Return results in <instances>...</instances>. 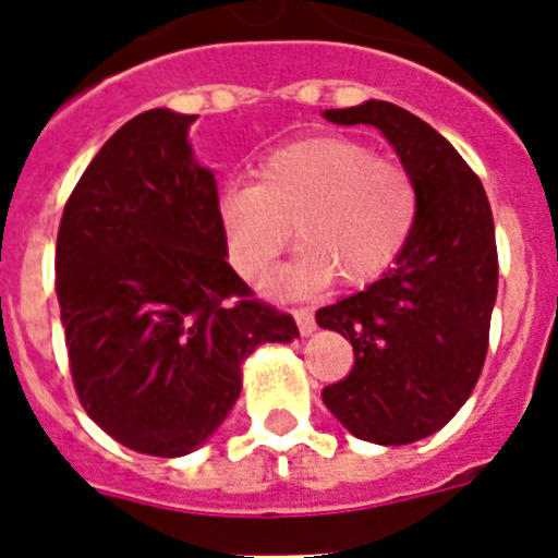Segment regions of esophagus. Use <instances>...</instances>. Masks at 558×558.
<instances>
[{
	"label": "esophagus",
	"instance_id": "obj_1",
	"mask_svg": "<svg viewBox=\"0 0 558 558\" xmlns=\"http://www.w3.org/2000/svg\"><path fill=\"white\" fill-rule=\"evenodd\" d=\"M294 318H296V326H300L302 337H311L315 331V315L311 307H296Z\"/></svg>",
	"mask_w": 558,
	"mask_h": 558
}]
</instances>
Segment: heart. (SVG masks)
<instances>
[{"mask_svg": "<svg viewBox=\"0 0 558 558\" xmlns=\"http://www.w3.org/2000/svg\"><path fill=\"white\" fill-rule=\"evenodd\" d=\"M216 216L229 262L243 278H258L294 227L305 245L264 289L302 296L335 275L348 286L380 278L408 245L418 189L402 165L378 159L367 145L318 137L269 154L256 167V183L227 185Z\"/></svg>", "mask_w": 558, "mask_h": 558, "instance_id": "b5f03b06", "label": "heart"}]
</instances>
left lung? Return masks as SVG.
Masks as SVG:
<instances>
[{"instance_id": "obj_1", "label": "left lung", "mask_w": 558, "mask_h": 558, "mask_svg": "<svg viewBox=\"0 0 558 558\" xmlns=\"http://www.w3.org/2000/svg\"><path fill=\"white\" fill-rule=\"evenodd\" d=\"M340 126L369 123L418 189V216L391 269L315 313L353 345V369L320 391L353 437L408 446L448 424L470 399L497 302V240L488 196L440 132L380 99L324 110Z\"/></svg>"}]
</instances>
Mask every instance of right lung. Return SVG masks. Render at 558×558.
<instances>
[{
	"instance_id": "1",
	"label": "right lung",
	"mask_w": 558,
	"mask_h": 558,
	"mask_svg": "<svg viewBox=\"0 0 558 558\" xmlns=\"http://www.w3.org/2000/svg\"><path fill=\"white\" fill-rule=\"evenodd\" d=\"M196 116L145 110L102 145L64 205L56 296L83 410L112 440L174 459L234 408L243 362L300 337L227 262Z\"/></svg>"
}]
</instances>
